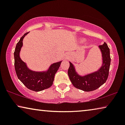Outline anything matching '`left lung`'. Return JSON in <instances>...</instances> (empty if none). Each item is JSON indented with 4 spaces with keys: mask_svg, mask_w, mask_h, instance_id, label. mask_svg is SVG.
I'll return each mask as SVG.
<instances>
[{
    "mask_svg": "<svg viewBox=\"0 0 125 125\" xmlns=\"http://www.w3.org/2000/svg\"><path fill=\"white\" fill-rule=\"evenodd\" d=\"M102 56V65L97 72L84 76H80L75 71L74 66L69 62L70 66L68 74L73 86L85 92L96 90L106 81L109 76L111 59L110 49L106 42L99 45Z\"/></svg>",
    "mask_w": 125,
    "mask_h": 125,
    "instance_id": "8db88e82",
    "label": "left lung"
}]
</instances>
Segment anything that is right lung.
<instances>
[{
  "instance_id": "obj_1",
  "label": "right lung",
  "mask_w": 125,
  "mask_h": 125,
  "mask_svg": "<svg viewBox=\"0 0 125 125\" xmlns=\"http://www.w3.org/2000/svg\"><path fill=\"white\" fill-rule=\"evenodd\" d=\"M25 33L17 43L14 52L15 69L17 76L21 83L29 89L39 92L49 88L53 84L54 75L60 66L61 61L51 65L46 72H35L30 70L20 57V52L23 46Z\"/></svg>"
}]
</instances>
